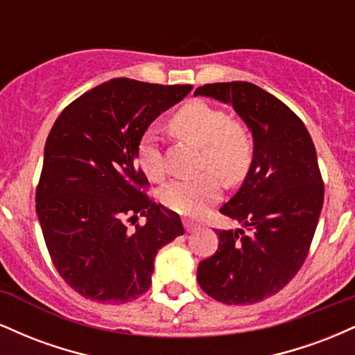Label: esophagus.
I'll use <instances>...</instances> for the list:
<instances>
[{"label":"esophagus","mask_w":355,"mask_h":355,"mask_svg":"<svg viewBox=\"0 0 355 355\" xmlns=\"http://www.w3.org/2000/svg\"><path fill=\"white\" fill-rule=\"evenodd\" d=\"M183 225H185V230H187V232H193V230H197V229H198L197 223L189 222V220H187V222H183Z\"/></svg>","instance_id":"obj_1"}]
</instances>
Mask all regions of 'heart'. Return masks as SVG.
<instances>
[{"label": "heart", "mask_w": 355, "mask_h": 355, "mask_svg": "<svg viewBox=\"0 0 355 355\" xmlns=\"http://www.w3.org/2000/svg\"><path fill=\"white\" fill-rule=\"evenodd\" d=\"M172 128L182 140L202 148L200 170H211L229 183H237L245 177L254 155L252 138L242 125L229 120L225 112L205 101H190L172 116ZM137 158L150 180L164 177V155L153 130L141 137ZM220 195L222 182L214 173H203L190 180H172L160 191L166 209L187 217L200 215Z\"/></svg>", "instance_id": "heart-1"}]
</instances>
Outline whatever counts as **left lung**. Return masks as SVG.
<instances>
[{"instance_id":"8db88e82","label":"left lung","mask_w":355,"mask_h":355,"mask_svg":"<svg viewBox=\"0 0 355 355\" xmlns=\"http://www.w3.org/2000/svg\"><path fill=\"white\" fill-rule=\"evenodd\" d=\"M234 107L254 137V158L223 215L248 230H217L218 248L197 268L202 291L229 305L255 304L294 279L311 248L324 182L304 121L274 95L247 81L195 89Z\"/></svg>"}]
</instances>
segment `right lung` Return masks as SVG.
I'll use <instances>...</instances> for the list:
<instances>
[{"mask_svg":"<svg viewBox=\"0 0 355 355\" xmlns=\"http://www.w3.org/2000/svg\"><path fill=\"white\" fill-rule=\"evenodd\" d=\"M190 85L113 78L61 112L44 145L36 214L58 274L85 299L123 304L152 285L153 260L182 220L144 189L137 148L150 123ZM145 216V226L135 225ZM136 229L130 231L128 223Z\"/></svg>","mask_w":355,"mask_h":355,"instance_id":"right-lung-1","label":"right lung"}]
</instances>
